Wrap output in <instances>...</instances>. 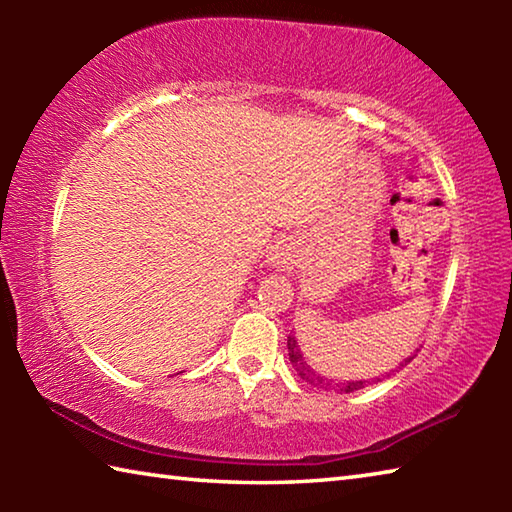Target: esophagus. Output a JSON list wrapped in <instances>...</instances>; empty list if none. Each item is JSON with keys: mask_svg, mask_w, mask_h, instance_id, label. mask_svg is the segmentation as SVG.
Masks as SVG:
<instances>
[{"mask_svg": "<svg viewBox=\"0 0 512 512\" xmlns=\"http://www.w3.org/2000/svg\"><path fill=\"white\" fill-rule=\"evenodd\" d=\"M296 248H293L291 241H275V244L268 248L266 253V262L273 268H291V264L296 262Z\"/></svg>", "mask_w": 512, "mask_h": 512, "instance_id": "obj_1", "label": "esophagus"}]
</instances>
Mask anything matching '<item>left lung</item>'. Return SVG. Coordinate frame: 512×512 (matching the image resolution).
Returning a JSON list of instances; mask_svg holds the SVG:
<instances>
[{
    "label": "left lung",
    "mask_w": 512,
    "mask_h": 512,
    "mask_svg": "<svg viewBox=\"0 0 512 512\" xmlns=\"http://www.w3.org/2000/svg\"><path fill=\"white\" fill-rule=\"evenodd\" d=\"M287 348H289V361H291L293 370H296L302 379L309 381L311 386L325 388V391H332V388H334V391H341V393H354V391H359V388H366L370 384V381H366V379H361V381H341V384H339V381H334V379L320 377L318 372L305 361V357H302L296 336H289ZM411 359L413 357L404 359V363H400V366H406V363H409Z\"/></svg>",
    "instance_id": "8db88e82"
}]
</instances>
